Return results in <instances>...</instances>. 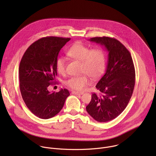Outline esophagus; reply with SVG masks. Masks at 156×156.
Here are the masks:
<instances>
[{
    "instance_id": "1",
    "label": "esophagus",
    "mask_w": 156,
    "mask_h": 156,
    "mask_svg": "<svg viewBox=\"0 0 156 156\" xmlns=\"http://www.w3.org/2000/svg\"><path fill=\"white\" fill-rule=\"evenodd\" d=\"M72 93L73 94H75V95H82L83 94L81 92H78V91H72Z\"/></svg>"
}]
</instances>
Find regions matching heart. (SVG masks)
<instances>
[{"label": "heart", "mask_w": 156, "mask_h": 156, "mask_svg": "<svg viewBox=\"0 0 156 156\" xmlns=\"http://www.w3.org/2000/svg\"><path fill=\"white\" fill-rule=\"evenodd\" d=\"M69 57L81 61L82 71L93 79L101 76L105 66V57L104 52L100 49H91L84 44L76 42L66 51ZM66 59L58 57L55 62V67L57 72L63 74L65 72ZM91 80L86 75L70 78L66 81L65 84L73 90L82 91L90 84Z\"/></svg>", "instance_id": "heart-1"}]
</instances>
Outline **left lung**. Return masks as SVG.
<instances>
[{
  "mask_svg": "<svg viewBox=\"0 0 156 156\" xmlns=\"http://www.w3.org/2000/svg\"><path fill=\"white\" fill-rule=\"evenodd\" d=\"M104 46L108 52L105 72L96 87L101 95L92 94L86 110L95 120L107 122L118 117L127 106L135 84V70L128 49L115 38L89 39Z\"/></svg>",
  "mask_w": 156,
  "mask_h": 156,
  "instance_id": "1",
  "label": "left lung"
}]
</instances>
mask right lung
Segmentation results:
<instances>
[{
	"mask_svg": "<svg viewBox=\"0 0 156 156\" xmlns=\"http://www.w3.org/2000/svg\"><path fill=\"white\" fill-rule=\"evenodd\" d=\"M70 38L46 37L33 42L22 57L19 66L20 89L31 112L39 118L49 119L56 115L70 95L66 89L49 92L57 75L55 62L60 49Z\"/></svg>",
	"mask_w": 156,
	"mask_h": 156,
	"instance_id": "add662e5",
	"label": "right lung"
}]
</instances>
